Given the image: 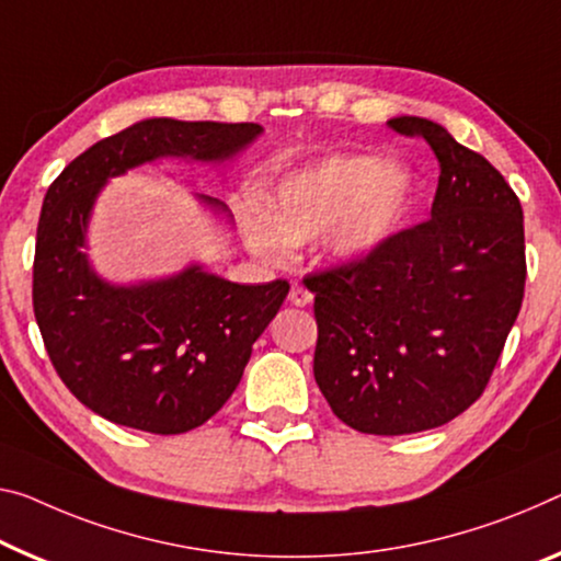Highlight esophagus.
<instances>
[{"mask_svg":"<svg viewBox=\"0 0 561 561\" xmlns=\"http://www.w3.org/2000/svg\"><path fill=\"white\" fill-rule=\"evenodd\" d=\"M288 300L293 306H308L310 300H313V293H310L306 286H300V283H293L290 293H288Z\"/></svg>","mask_w":561,"mask_h":561,"instance_id":"1","label":"esophagus"}]
</instances>
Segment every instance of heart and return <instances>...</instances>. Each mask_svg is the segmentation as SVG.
<instances>
[{
    "label": "heart",
    "instance_id": "obj_1",
    "mask_svg": "<svg viewBox=\"0 0 561 561\" xmlns=\"http://www.w3.org/2000/svg\"><path fill=\"white\" fill-rule=\"evenodd\" d=\"M416 178L401 162L376 154H335L283 172L265 191L263 205L238 210L245 243L255 255L280 263L293 245L329 232V248L358 257L381 248L409 218Z\"/></svg>",
    "mask_w": 561,
    "mask_h": 561
}]
</instances>
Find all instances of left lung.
Wrapping results in <instances>:
<instances>
[{"instance_id": "8db88e82", "label": "left lung", "mask_w": 561, "mask_h": 561, "mask_svg": "<svg viewBox=\"0 0 561 561\" xmlns=\"http://www.w3.org/2000/svg\"><path fill=\"white\" fill-rule=\"evenodd\" d=\"M389 127L436 154L431 218L304 278L318 389L343 424L376 436L449 424L484 393L527 280L522 205L502 172L431 119Z\"/></svg>"}]
</instances>
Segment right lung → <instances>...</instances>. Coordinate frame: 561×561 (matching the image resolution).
Here are the masks:
<instances>
[{
	"instance_id": "right-lung-1",
	"label": "right lung",
	"mask_w": 561,
	"mask_h": 561,
	"mask_svg": "<svg viewBox=\"0 0 561 561\" xmlns=\"http://www.w3.org/2000/svg\"><path fill=\"white\" fill-rule=\"evenodd\" d=\"M261 133L255 123L140 119L94 142L49 185L34 248V318L67 389L112 424L162 436L205 424L236 391L253 343L290 286H240L203 265L162 280L112 286L82 251L94 201L110 178L142 162H222ZM201 203L228 210L210 195H201Z\"/></svg>"
}]
</instances>
